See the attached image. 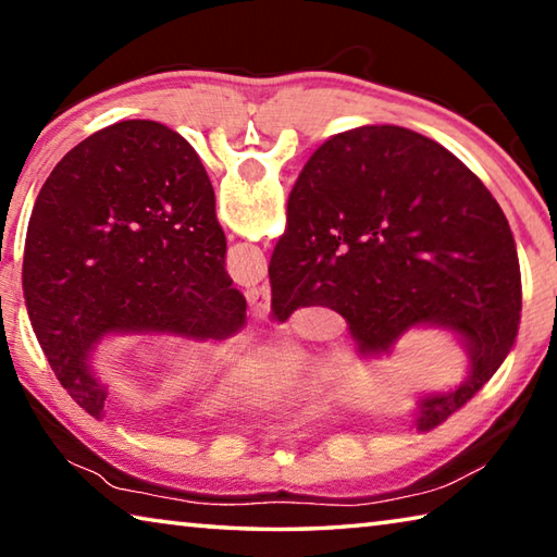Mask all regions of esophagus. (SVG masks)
Listing matches in <instances>:
<instances>
[{"instance_id":"obj_1","label":"esophagus","mask_w":557,"mask_h":557,"mask_svg":"<svg viewBox=\"0 0 557 557\" xmlns=\"http://www.w3.org/2000/svg\"><path fill=\"white\" fill-rule=\"evenodd\" d=\"M245 297H248V305H250V312L256 317H265L270 312V285L268 282H262L258 287H250L245 292Z\"/></svg>"}]
</instances>
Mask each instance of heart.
<instances>
[{
    "mask_svg": "<svg viewBox=\"0 0 557 557\" xmlns=\"http://www.w3.org/2000/svg\"><path fill=\"white\" fill-rule=\"evenodd\" d=\"M297 375V358L289 351L265 348L240 358L221 375V381L203 395L199 410L206 414H221L233 410L265 408L280 400Z\"/></svg>",
    "mask_w": 557,
    "mask_h": 557,
    "instance_id": "heart-1",
    "label": "heart"
}]
</instances>
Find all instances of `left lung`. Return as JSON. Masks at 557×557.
I'll return each instance as SVG.
<instances>
[{"label":"left lung","instance_id":"1","mask_svg":"<svg viewBox=\"0 0 557 557\" xmlns=\"http://www.w3.org/2000/svg\"><path fill=\"white\" fill-rule=\"evenodd\" d=\"M22 285L55 379L92 418L108 398L90 361L106 336L206 342L245 324L209 174L152 120L100 129L55 164L29 219Z\"/></svg>","mask_w":557,"mask_h":557}]
</instances>
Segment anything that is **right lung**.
<instances>
[{
  "label": "right lung",
  "mask_w": 557,
  "mask_h": 557,
  "mask_svg": "<svg viewBox=\"0 0 557 557\" xmlns=\"http://www.w3.org/2000/svg\"><path fill=\"white\" fill-rule=\"evenodd\" d=\"M268 272L277 322L299 307L334 309L363 358L388 354L414 326L459 338L469 379L418 403L422 432L474 398L521 322L502 206L455 154L398 125L342 132L309 157Z\"/></svg>",
  "instance_id": "1"
}]
</instances>
